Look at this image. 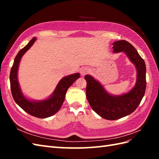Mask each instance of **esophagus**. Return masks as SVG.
<instances>
[{"instance_id": "esophagus-1", "label": "esophagus", "mask_w": 159, "mask_h": 159, "mask_svg": "<svg viewBox=\"0 0 159 159\" xmlns=\"http://www.w3.org/2000/svg\"><path fill=\"white\" fill-rule=\"evenodd\" d=\"M89 72H90V69L88 68V67H82V68L80 69V74H81L82 76L85 75L86 74L89 73Z\"/></svg>"}]
</instances>
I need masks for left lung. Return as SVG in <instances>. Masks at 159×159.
<instances>
[{
	"mask_svg": "<svg viewBox=\"0 0 159 159\" xmlns=\"http://www.w3.org/2000/svg\"><path fill=\"white\" fill-rule=\"evenodd\" d=\"M113 53L123 52L136 67L137 80L133 88L121 95L108 93L98 80L91 75H85L86 96L91 107L104 119L116 120L127 116L136 110L146 88V67L134 47L126 40L113 43Z\"/></svg>",
	"mask_w": 159,
	"mask_h": 159,
	"instance_id": "left-lung-1",
	"label": "left lung"
}]
</instances>
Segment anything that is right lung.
<instances>
[{"instance_id": "obj_1", "label": "right lung", "mask_w": 159, "mask_h": 159, "mask_svg": "<svg viewBox=\"0 0 159 159\" xmlns=\"http://www.w3.org/2000/svg\"><path fill=\"white\" fill-rule=\"evenodd\" d=\"M33 38L28 44L18 52L15 57L10 72V85L13 100L26 113L38 118H46L58 112L65 100L67 90L76 80L80 78L79 73H75L63 77L57 84L53 93L48 98L42 100H34L27 98L22 92L18 79L19 64L22 56L31 48L36 41Z\"/></svg>"}]
</instances>
